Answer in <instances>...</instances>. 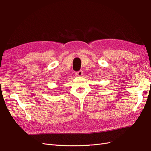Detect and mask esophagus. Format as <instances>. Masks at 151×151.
I'll list each match as a JSON object with an SVG mask.
<instances>
[{"label":"esophagus","mask_w":151,"mask_h":151,"mask_svg":"<svg viewBox=\"0 0 151 151\" xmlns=\"http://www.w3.org/2000/svg\"><path fill=\"white\" fill-rule=\"evenodd\" d=\"M83 72L82 70H79L78 72H76V75L77 76H79V77H81L82 76H83Z\"/></svg>","instance_id":"obj_1"}]
</instances>
